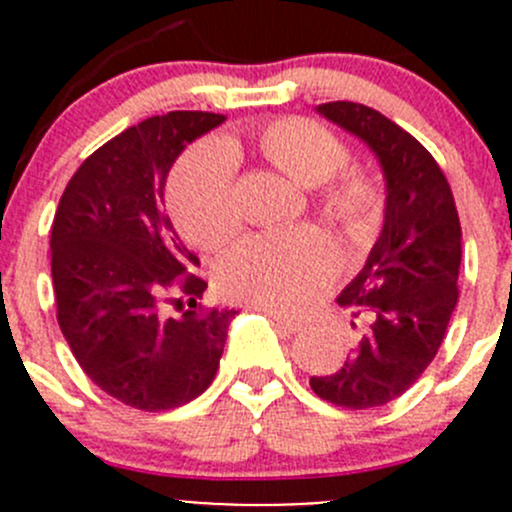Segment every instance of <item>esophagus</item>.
<instances>
[{
    "mask_svg": "<svg viewBox=\"0 0 512 512\" xmlns=\"http://www.w3.org/2000/svg\"><path fill=\"white\" fill-rule=\"evenodd\" d=\"M265 312L270 314L272 324H275V327L280 329V332H285V334H297V332H302V324H299V322H292V319L282 317V314L272 312V309H265Z\"/></svg>",
    "mask_w": 512,
    "mask_h": 512,
    "instance_id": "34e87169",
    "label": "esophagus"
}]
</instances>
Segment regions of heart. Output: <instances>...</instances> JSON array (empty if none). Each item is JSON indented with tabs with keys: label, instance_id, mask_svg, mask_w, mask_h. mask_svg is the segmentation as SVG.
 Masks as SVG:
<instances>
[{
	"label": "heart",
	"instance_id": "1",
	"mask_svg": "<svg viewBox=\"0 0 512 512\" xmlns=\"http://www.w3.org/2000/svg\"><path fill=\"white\" fill-rule=\"evenodd\" d=\"M262 156L304 188L327 183L324 208L347 227L354 240H366L381 215V193L364 173L334 175L349 163V148L322 123L280 118L257 136ZM235 141H203L175 165L168 203L180 232L198 247H218L235 232ZM337 272V250L317 230H280L247 237L225 252L218 285L235 299H247L280 312H302L319 297Z\"/></svg>",
	"mask_w": 512,
	"mask_h": 512
}]
</instances>
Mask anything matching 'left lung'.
I'll list each match as a JSON object with an SVG mask.
<instances>
[{
    "label": "left lung",
    "instance_id": "8db88e82",
    "mask_svg": "<svg viewBox=\"0 0 512 512\" xmlns=\"http://www.w3.org/2000/svg\"><path fill=\"white\" fill-rule=\"evenodd\" d=\"M317 113L374 153L386 203L379 240L337 297L354 319H369V329L342 369L312 376L309 386L329 404L374 409L399 399L446 337L458 302L461 223L446 175L411 133L364 103H322Z\"/></svg>",
    "mask_w": 512,
    "mask_h": 512
}]
</instances>
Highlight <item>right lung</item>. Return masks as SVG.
Wrapping results in <instances>:
<instances>
[{
    "label": "right lung",
    "instance_id": "obj_1",
    "mask_svg": "<svg viewBox=\"0 0 512 512\" xmlns=\"http://www.w3.org/2000/svg\"><path fill=\"white\" fill-rule=\"evenodd\" d=\"M225 121L170 111L126 128L81 163L51 227L56 319L98 389L141 411L198 399L218 374L237 309L163 317L180 289L190 304L208 282L165 215V180L188 143ZM180 302V299H178Z\"/></svg>",
    "mask_w": 512,
    "mask_h": 512
}]
</instances>
